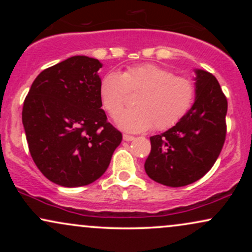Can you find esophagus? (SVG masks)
<instances>
[{
  "mask_svg": "<svg viewBox=\"0 0 252 252\" xmlns=\"http://www.w3.org/2000/svg\"><path fill=\"white\" fill-rule=\"evenodd\" d=\"M123 140H124V141H128V142H129V141H134L135 137H134V136H131V135L124 134V135H123Z\"/></svg>",
  "mask_w": 252,
  "mask_h": 252,
  "instance_id": "34e87169",
  "label": "esophagus"
}]
</instances>
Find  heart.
<instances>
[{
    "label": "heart",
    "instance_id": "b5f03b06",
    "mask_svg": "<svg viewBox=\"0 0 252 252\" xmlns=\"http://www.w3.org/2000/svg\"><path fill=\"white\" fill-rule=\"evenodd\" d=\"M134 109L117 117V124L126 131H146L154 126L163 131L180 123L196 99V84L189 76L156 63L129 66L123 73L109 72L99 84L103 108L111 117L122 111L129 94H137Z\"/></svg>",
    "mask_w": 252,
    "mask_h": 252
}]
</instances>
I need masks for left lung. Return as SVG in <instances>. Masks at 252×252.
<instances>
[{
  "label": "left lung",
  "mask_w": 252,
  "mask_h": 252,
  "mask_svg": "<svg viewBox=\"0 0 252 252\" xmlns=\"http://www.w3.org/2000/svg\"><path fill=\"white\" fill-rule=\"evenodd\" d=\"M196 99L180 123L150 137L152 152L144 169L168 187L193 184L206 174L226 137L227 99L213 74L196 70Z\"/></svg>",
  "instance_id": "8db88e82"
}]
</instances>
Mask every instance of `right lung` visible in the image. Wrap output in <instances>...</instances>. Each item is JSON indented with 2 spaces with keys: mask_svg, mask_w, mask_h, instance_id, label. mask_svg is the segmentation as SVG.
<instances>
[{
  "mask_svg": "<svg viewBox=\"0 0 252 252\" xmlns=\"http://www.w3.org/2000/svg\"><path fill=\"white\" fill-rule=\"evenodd\" d=\"M102 66L94 58H68L43 70L25 98L22 123L32 158L60 186L96 181L122 142V132L100 109Z\"/></svg>",
  "mask_w": 252,
  "mask_h": 252,
  "instance_id": "obj_1",
  "label": "right lung"
}]
</instances>
